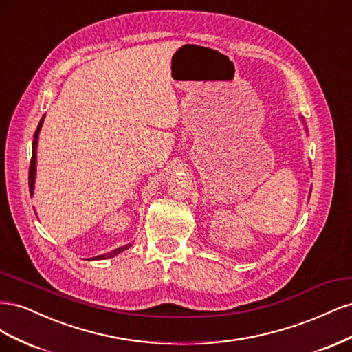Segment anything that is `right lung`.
Here are the masks:
<instances>
[{"instance_id":"add662e5","label":"right lung","mask_w":352,"mask_h":352,"mask_svg":"<svg viewBox=\"0 0 352 352\" xmlns=\"http://www.w3.org/2000/svg\"><path fill=\"white\" fill-rule=\"evenodd\" d=\"M42 122H44V117H42L36 131L34 133V142H32V158H30V166H29V190L30 194H34V184H35V170H36V142H38V135H39V131H41V126H42ZM131 247L129 245H124V247H120L117 248L109 254H102V255H98V257H95V260H104V258H110V257H114V255L120 254L122 251L127 250ZM92 260V258H91Z\"/></svg>"}]
</instances>
